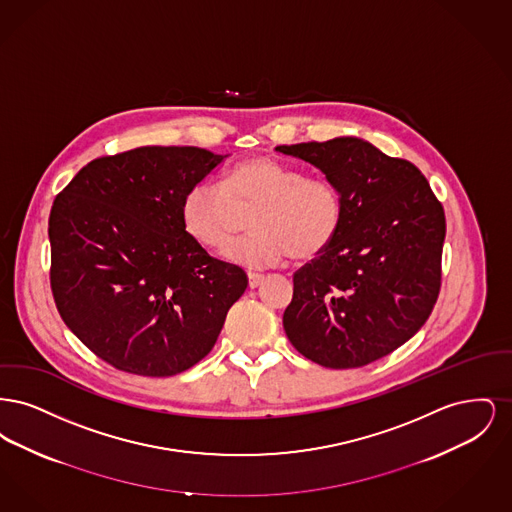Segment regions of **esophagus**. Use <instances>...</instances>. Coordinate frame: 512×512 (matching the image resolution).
I'll use <instances>...</instances> for the list:
<instances>
[{
	"instance_id": "esophagus-1",
	"label": "esophagus",
	"mask_w": 512,
	"mask_h": 512,
	"mask_svg": "<svg viewBox=\"0 0 512 512\" xmlns=\"http://www.w3.org/2000/svg\"><path fill=\"white\" fill-rule=\"evenodd\" d=\"M247 280H249V288H251V290H255V288H259V286L263 284L265 276H261V274H249V276H247Z\"/></svg>"
}]
</instances>
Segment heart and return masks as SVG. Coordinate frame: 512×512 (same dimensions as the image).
<instances>
[{
	"label": "heart",
	"mask_w": 512,
	"mask_h": 512,
	"mask_svg": "<svg viewBox=\"0 0 512 512\" xmlns=\"http://www.w3.org/2000/svg\"><path fill=\"white\" fill-rule=\"evenodd\" d=\"M236 207H255L244 240L230 245L226 261L247 270L280 267L288 255L311 261L336 240L343 220L338 186L270 157H251L226 172L222 188L201 180L184 194L180 219L186 234L207 249L226 247Z\"/></svg>",
	"instance_id": "b5f03b06"
}]
</instances>
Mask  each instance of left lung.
I'll use <instances>...</instances> for the list:
<instances>
[{
  "mask_svg": "<svg viewBox=\"0 0 512 512\" xmlns=\"http://www.w3.org/2000/svg\"><path fill=\"white\" fill-rule=\"evenodd\" d=\"M332 180L343 220L332 245L293 274L284 330L326 368L386 357L428 320L439 293L443 207L413 163L363 138L278 146Z\"/></svg>",
  "mask_w": 512,
  "mask_h": 512,
  "instance_id": "obj_1",
  "label": "left lung"
}]
</instances>
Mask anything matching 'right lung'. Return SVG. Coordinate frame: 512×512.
<instances>
[{
  "mask_svg": "<svg viewBox=\"0 0 512 512\" xmlns=\"http://www.w3.org/2000/svg\"><path fill=\"white\" fill-rule=\"evenodd\" d=\"M228 155L147 146L88 163L49 215L51 292L74 336L105 363L165 378L217 343L247 276L209 257L180 203Z\"/></svg>",
  "mask_w": 512,
  "mask_h": 512,
  "instance_id": "obj_1",
  "label": "right lung"
}]
</instances>
